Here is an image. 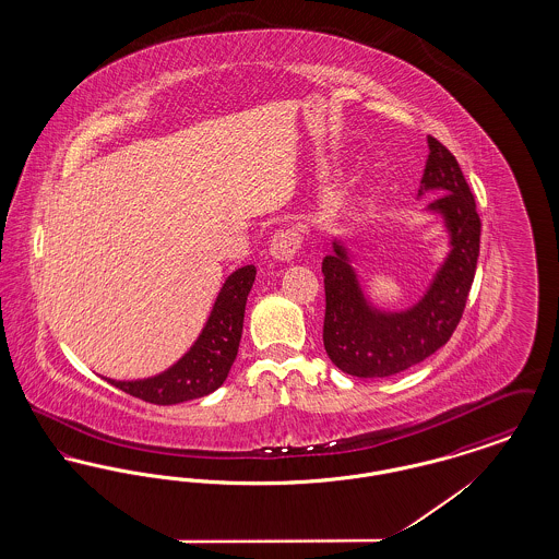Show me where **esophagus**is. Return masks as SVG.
Returning <instances> with one entry per match:
<instances>
[{"label": "esophagus", "mask_w": 559, "mask_h": 559, "mask_svg": "<svg viewBox=\"0 0 559 559\" xmlns=\"http://www.w3.org/2000/svg\"><path fill=\"white\" fill-rule=\"evenodd\" d=\"M301 249V235L297 228H281L270 240V255L278 262H289Z\"/></svg>", "instance_id": "obj_1"}]
</instances>
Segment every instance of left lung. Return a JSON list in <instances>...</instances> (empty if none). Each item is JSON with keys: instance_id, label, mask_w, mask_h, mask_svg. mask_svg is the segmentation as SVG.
I'll list each match as a JSON object with an SVG mask.
<instances>
[{"instance_id": "8db88e82", "label": "left lung", "mask_w": 559, "mask_h": 559, "mask_svg": "<svg viewBox=\"0 0 559 559\" xmlns=\"http://www.w3.org/2000/svg\"><path fill=\"white\" fill-rule=\"evenodd\" d=\"M427 144L419 194L440 190L429 210L444 215L452 249L426 297L400 314L372 310L346 249L333 242V253L322 260L326 301L322 342L333 365L352 377H390L426 360L451 340L467 304L481 230L476 199L451 151L433 135H427Z\"/></svg>"}]
</instances>
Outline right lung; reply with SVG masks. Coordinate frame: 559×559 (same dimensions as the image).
<instances>
[{
	"mask_svg": "<svg viewBox=\"0 0 559 559\" xmlns=\"http://www.w3.org/2000/svg\"><path fill=\"white\" fill-rule=\"evenodd\" d=\"M255 281V266H242L228 276L215 299L212 317L194 346L165 372L140 381H112L133 399L151 404H178L217 390L237 358L247 295Z\"/></svg>",
	"mask_w": 559,
	"mask_h": 559,
	"instance_id": "right-lung-1",
	"label": "right lung"
}]
</instances>
